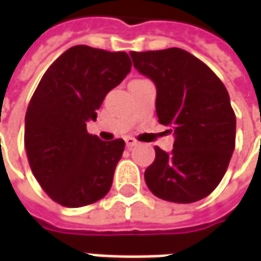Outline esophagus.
I'll return each mask as SVG.
<instances>
[{
	"label": "esophagus",
	"instance_id": "esophagus-1",
	"mask_svg": "<svg viewBox=\"0 0 261 261\" xmlns=\"http://www.w3.org/2000/svg\"><path fill=\"white\" fill-rule=\"evenodd\" d=\"M125 145L128 147V148H131V147H134V145H137V140L133 137H127L125 138Z\"/></svg>",
	"mask_w": 261,
	"mask_h": 261
}]
</instances>
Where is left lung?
Wrapping results in <instances>:
<instances>
[{"instance_id": "left-lung-1", "label": "left lung", "mask_w": 261, "mask_h": 261, "mask_svg": "<svg viewBox=\"0 0 261 261\" xmlns=\"http://www.w3.org/2000/svg\"><path fill=\"white\" fill-rule=\"evenodd\" d=\"M133 64L157 87L159 123L174 128L170 153L154 147L144 173L159 198L194 203L207 197L226 174L236 145V114L221 80L181 48L131 51Z\"/></svg>"}]
</instances>
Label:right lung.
<instances>
[{
	"mask_svg": "<svg viewBox=\"0 0 261 261\" xmlns=\"http://www.w3.org/2000/svg\"><path fill=\"white\" fill-rule=\"evenodd\" d=\"M131 70L127 53L75 45L42 75L25 114L27 157L34 177L64 207L93 204L107 194L125 143L87 131L108 91Z\"/></svg>",
	"mask_w": 261,
	"mask_h": 261,
	"instance_id": "obj_1",
	"label": "right lung"
}]
</instances>
